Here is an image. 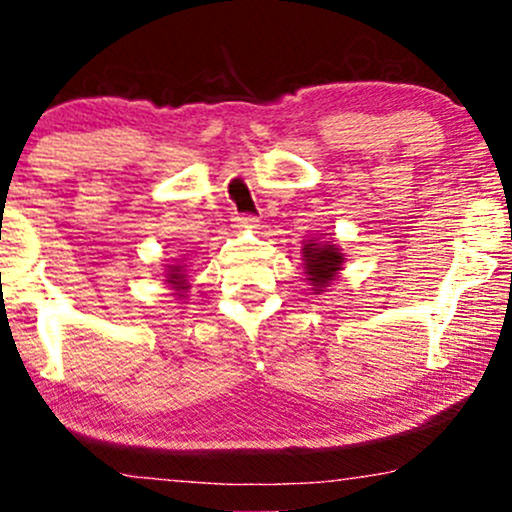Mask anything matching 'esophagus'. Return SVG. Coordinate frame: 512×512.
I'll list each match as a JSON object with an SVG mask.
<instances>
[{
	"label": "esophagus",
	"instance_id": "esophagus-1",
	"mask_svg": "<svg viewBox=\"0 0 512 512\" xmlns=\"http://www.w3.org/2000/svg\"><path fill=\"white\" fill-rule=\"evenodd\" d=\"M233 221H236L238 228H257V216L252 214H238Z\"/></svg>",
	"mask_w": 512,
	"mask_h": 512
}]
</instances>
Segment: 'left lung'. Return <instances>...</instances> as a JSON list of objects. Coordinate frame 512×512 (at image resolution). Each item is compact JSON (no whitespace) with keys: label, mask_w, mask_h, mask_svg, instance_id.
Segmentation results:
<instances>
[{"label":"left lung","mask_w":512,"mask_h":512,"mask_svg":"<svg viewBox=\"0 0 512 512\" xmlns=\"http://www.w3.org/2000/svg\"><path fill=\"white\" fill-rule=\"evenodd\" d=\"M344 255L332 240H308L303 245V269L315 293H322L342 272Z\"/></svg>","instance_id":"left-lung-1"}]
</instances>
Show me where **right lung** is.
<instances>
[{"label":"right lung","instance_id":"add662e5","mask_svg":"<svg viewBox=\"0 0 512 512\" xmlns=\"http://www.w3.org/2000/svg\"><path fill=\"white\" fill-rule=\"evenodd\" d=\"M166 284L173 286L175 291H178V296L182 298V293H185L190 286H187V276L182 272V264H168L166 267Z\"/></svg>","mask_w":512,"mask_h":512}]
</instances>
